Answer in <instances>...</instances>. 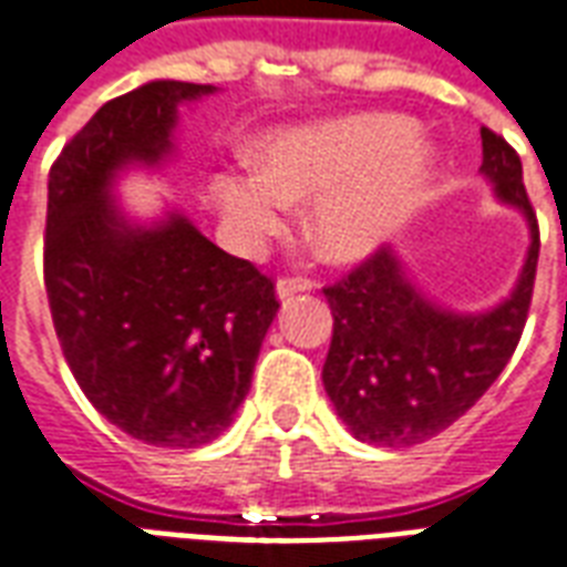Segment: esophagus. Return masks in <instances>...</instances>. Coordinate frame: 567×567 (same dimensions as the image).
Returning <instances> with one entry per match:
<instances>
[{"instance_id": "obj_1", "label": "esophagus", "mask_w": 567, "mask_h": 567, "mask_svg": "<svg viewBox=\"0 0 567 567\" xmlns=\"http://www.w3.org/2000/svg\"><path fill=\"white\" fill-rule=\"evenodd\" d=\"M302 291H312V282L302 279V276H282V279L276 282V297H279V300H291L293 293Z\"/></svg>"}]
</instances>
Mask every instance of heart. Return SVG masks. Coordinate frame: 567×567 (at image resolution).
<instances>
[{"label": "heart", "instance_id": "heart-1", "mask_svg": "<svg viewBox=\"0 0 567 567\" xmlns=\"http://www.w3.org/2000/svg\"><path fill=\"white\" fill-rule=\"evenodd\" d=\"M261 168L237 166L210 181L216 210L237 244L265 246L291 207L312 202L309 240L330 261H357L399 231L437 166L425 133L395 115H341L274 133Z\"/></svg>", "mask_w": 567, "mask_h": 567}]
</instances>
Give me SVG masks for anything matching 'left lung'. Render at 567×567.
<instances>
[{"label":"left lung","instance_id":"8db88e82","mask_svg":"<svg viewBox=\"0 0 567 567\" xmlns=\"http://www.w3.org/2000/svg\"><path fill=\"white\" fill-rule=\"evenodd\" d=\"M499 205L529 226L512 293L487 312H452L416 282L392 246H380L341 282L323 288L332 341L323 389L353 437L371 446L425 443L464 416L499 378L524 332L538 265V223L517 151L482 127V168Z\"/></svg>","mask_w":567,"mask_h":567}]
</instances>
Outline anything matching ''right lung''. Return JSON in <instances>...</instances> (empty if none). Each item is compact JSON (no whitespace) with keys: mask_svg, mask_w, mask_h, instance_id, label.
<instances>
[{"mask_svg":"<svg viewBox=\"0 0 567 567\" xmlns=\"http://www.w3.org/2000/svg\"><path fill=\"white\" fill-rule=\"evenodd\" d=\"M216 85L154 80L103 103L47 184L43 285L73 378L133 440L196 449L235 422L279 302L255 265L223 252L178 210L140 223L121 172L175 154L178 106Z\"/></svg>","mask_w":567,"mask_h":567,"instance_id":"obj_1","label":"right lung"}]
</instances>
